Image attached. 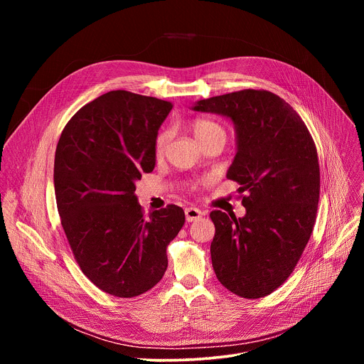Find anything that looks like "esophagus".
I'll list each match as a JSON object with an SVG mask.
<instances>
[{"label": "esophagus", "instance_id": "34e87169", "mask_svg": "<svg viewBox=\"0 0 364 364\" xmlns=\"http://www.w3.org/2000/svg\"><path fill=\"white\" fill-rule=\"evenodd\" d=\"M184 213H186V220L187 222H196L203 216V212L200 209H197V207H187Z\"/></svg>", "mask_w": 364, "mask_h": 364}]
</instances>
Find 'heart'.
<instances>
[{"instance_id":"heart-1","label":"heart","mask_w":364,"mask_h":364,"mask_svg":"<svg viewBox=\"0 0 364 364\" xmlns=\"http://www.w3.org/2000/svg\"><path fill=\"white\" fill-rule=\"evenodd\" d=\"M191 131H193L194 138L198 141V139H201L207 135H210V134L218 132V131H223V129L213 121L204 119V118H197L191 124ZM170 138H171V131L170 129H164L157 135V138H155V145H154L155 154L161 155L166 151Z\"/></svg>"}]
</instances>
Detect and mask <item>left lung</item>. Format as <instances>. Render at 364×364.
<instances>
[{
  "instance_id": "8db88e82",
  "label": "left lung",
  "mask_w": 364,
  "mask_h": 364,
  "mask_svg": "<svg viewBox=\"0 0 364 364\" xmlns=\"http://www.w3.org/2000/svg\"><path fill=\"white\" fill-rule=\"evenodd\" d=\"M191 109L232 121L236 155L226 177L246 193L243 218L210 213L216 228L210 246L215 274L239 296H265L291 275L316 223V144L289 103L268 90L201 99Z\"/></svg>"
}]
</instances>
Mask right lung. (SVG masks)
Here are the masks:
<instances>
[{"label": "right lung", "mask_w": 364, "mask_h": 364, "mask_svg": "<svg viewBox=\"0 0 364 364\" xmlns=\"http://www.w3.org/2000/svg\"><path fill=\"white\" fill-rule=\"evenodd\" d=\"M171 109L167 100L111 90L73 115L56 148V201L76 262L119 298L161 281L167 246L186 222L174 204L145 218L135 194L155 167V138Z\"/></svg>", "instance_id": "1"}]
</instances>
